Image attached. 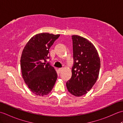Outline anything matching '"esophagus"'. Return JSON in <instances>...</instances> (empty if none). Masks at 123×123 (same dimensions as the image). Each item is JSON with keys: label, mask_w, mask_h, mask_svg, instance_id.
<instances>
[{"label": "esophagus", "mask_w": 123, "mask_h": 123, "mask_svg": "<svg viewBox=\"0 0 123 123\" xmlns=\"http://www.w3.org/2000/svg\"><path fill=\"white\" fill-rule=\"evenodd\" d=\"M62 68H59V69H58V71H59V72H61L62 71Z\"/></svg>", "instance_id": "34e87169"}]
</instances>
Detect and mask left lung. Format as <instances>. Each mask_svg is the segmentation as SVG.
Segmentation results:
<instances>
[{"instance_id": "obj_1", "label": "left lung", "mask_w": 123, "mask_h": 123, "mask_svg": "<svg viewBox=\"0 0 123 123\" xmlns=\"http://www.w3.org/2000/svg\"><path fill=\"white\" fill-rule=\"evenodd\" d=\"M74 66L72 77L67 82V89L72 95H85L95 85L100 68V59L96 48L87 39L72 35Z\"/></svg>"}]
</instances>
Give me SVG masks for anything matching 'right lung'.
Segmentation results:
<instances>
[{
    "mask_svg": "<svg viewBox=\"0 0 123 123\" xmlns=\"http://www.w3.org/2000/svg\"><path fill=\"white\" fill-rule=\"evenodd\" d=\"M59 36L48 33L37 34L28 41L23 50L20 57L22 77L36 95H47L56 82L57 73L46 61L49 57V49Z\"/></svg>",
    "mask_w": 123,
    "mask_h": 123,
    "instance_id": "right-lung-1",
    "label": "right lung"
}]
</instances>
